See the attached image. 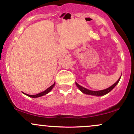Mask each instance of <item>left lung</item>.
Masks as SVG:
<instances>
[{
	"label": "left lung",
	"mask_w": 134,
	"mask_h": 134,
	"mask_svg": "<svg viewBox=\"0 0 134 134\" xmlns=\"http://www.w3.org/2000/svg\"><path fill=\"white\" fill-rule=\"evenodd\" d=\"M121 76H120V77L118 79V81L115 83V84H113V85L109 87L108 88L105 89V90H100V91L89 90H87V89L85 88V87H84L81 86H80L79 84H78L77 82H76V84L77 87L79 89V90L81 91V92H82L83 93L86 94H90V95H93V96H103V95L107 94L109 92L113 90V89L114 88L115 86H116V85L118 84V82H119L120 79V78H121Z\"/></svg>",
	"instance_id": "1"
}]
</instances>
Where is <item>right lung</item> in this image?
Wrapping results in <instances>:
<instances>
[{"label":"right lung","instance_id":"obj_1","mask_svg":"<svg viewBox=\"0 0 134 134\" xmlns=\"http://www.w3.org/2000/svg\"><path fill=\"white\" fill-rule=\"evenodd\" d=\"M55 83L54 82V84H53V85H52L51 86L49 87L47 89V90H46L45 91H44L41 92V93H38V94H35V95H30V94H27L24 93H24V94L27 95V96L31 97V98H38V97H40V96H44V95H46V94H47L49 92H50V91H51V90H52V89H53V87L55 86Z\"/></svg>","mask_w":134,"mask_h":134}]
</instances>
